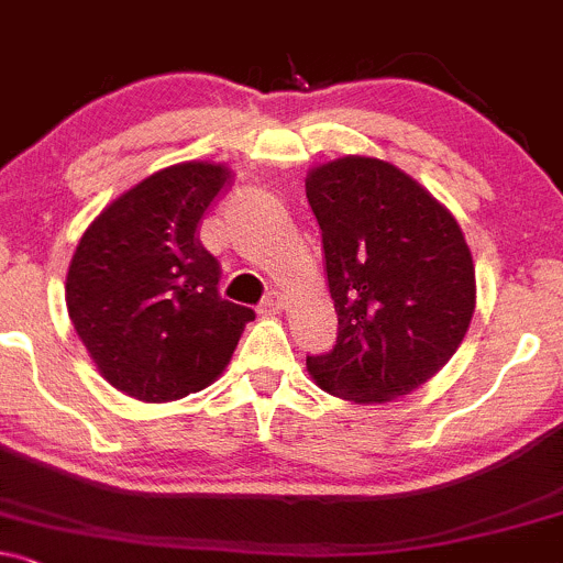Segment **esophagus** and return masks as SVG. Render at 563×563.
<instances>
[{"instance_id":"34e87169","label":"esophagus","mask_w":563,"mask_h":563,"mask_svg":"<svg viewBox=\"0 0 563 563\" xmlns=\"http://www.w3.org/2000/svg\"><path fill=\"white\" fill-rule=\"evenodd\" d=\"M287 306V298H284L282 292H268L265 295V300H263V306H260V311H265V313H279L282 308Z\"/></svg>"}]
</instances>
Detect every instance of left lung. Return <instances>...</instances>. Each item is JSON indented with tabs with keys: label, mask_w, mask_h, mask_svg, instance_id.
Wrapping results in <instances>:
<instances>
[{
	"label": "left lung",
	"mask_w": 563,
	"mask_h": 563,
	"mask_svg": "<svg viewBox=\"0 0 563 563\" xmlns=\"http://www.w3.org/2000/svg\"><path fill=\"white\" fill-rule=\"evenodd\" d=\"M306 198L338 313L335 346L306 356L313 384L356 405L410 395L456 354L473 319L462 228L402 168L365 155L311 168Z\"/></svg>",
	"instance_id": "1"
}]
</instances>
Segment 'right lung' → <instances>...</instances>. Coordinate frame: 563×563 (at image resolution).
<instances>
[{"label":"right lung","instance_id":"right-lung-1","mask_svg":"<svg viewBox=\"0 0 563 563\" xmlns=\"http://www.w3.org/2000/svg\"><path fill=\"white\" fill-rule=\"evenodd\" d=\"M231 172L177 163L125 190L82 233L66 308L90 360L142 402L183 400L217 380L255 311L220 298V263L198 222Z\"/></svg>","mask_w":563,"mask_h":563}]
</instances>
